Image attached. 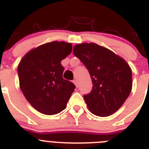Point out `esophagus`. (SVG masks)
I'll return each mask as SVG.
<instances>
[{
  "label": "esophagus",
  "instance_id": "34e87169",
  "mask_svg": "<svg viewBox=\"0 0 149 149\" xmlns=\"http://www.w3.org/2000/svg\"><path fill=\"white\" fill-rule=\"evenodd\" d=\"M73 83L74 84V85L76 86V87H77V81L76 79H74V80H73Z\"/></svg>",
  "mask_w": 149,
  "mask_h": 149
}]
</instances>
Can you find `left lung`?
<instances>
[{"label": "left lung", "mask_w": 149, "mask_h": 149, "mask_svg": "<svg viewBox=\"0 0 149 149\" xmlns=\"http://www.w3.org/2000/svg\"><path fill=\"white\" fill-rule=\"evenodd\" d=\"M73 53L86 67L93 81L92 92L84 96L89 110L101 117L113 114L132 89L130 65L120 56L95 43L76 45Z\"/></svg>", "instance_id": "obj_1"}]
</instances>
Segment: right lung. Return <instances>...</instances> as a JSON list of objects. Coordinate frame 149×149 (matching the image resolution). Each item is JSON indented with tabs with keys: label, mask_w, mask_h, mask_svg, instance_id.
Masks as SVG:
<instances>
[{
	"label": "right lung",
	"mask_w": 149,
	"mask_h": 149,
	"mask_svg": "<svg viewBox=\"0 0 149 149\" xmlns=\"http://www.w3.org/2000/svg\"><path fill=\"white\" fill-rule=\"evenodd\" d=\"M72 50V43L54 41L31 49L18 64L21 90L41 113L54 115L63 111L74 91V84L63 78L61 65Z\"/></svg>",
	"instance_id": "right-lung-1"
}]
</instances>
